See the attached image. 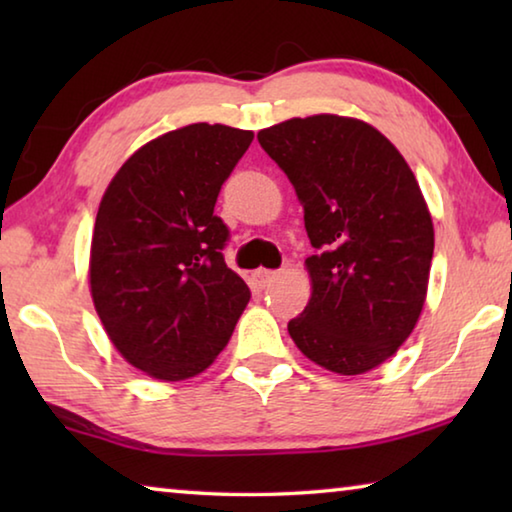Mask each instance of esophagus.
I'll return each instance as SVG.
<instances>
[{"label": "esophagus", "instance_id": "obj_1", "mask_svg": "<svg viewBox=\"0 0 512 512\" xmlns=\"http://www.w3.org/2000/svg\"><path fill=\"white\" fill-rule=\"evenodd\" d=\"M277 273L275 271H266V268H259V271L253 273V284L257 291H262L266 287H271V282L275 280Z\"/></svg>", "mask_w": 512, "mask_h": 512}]
</instances>
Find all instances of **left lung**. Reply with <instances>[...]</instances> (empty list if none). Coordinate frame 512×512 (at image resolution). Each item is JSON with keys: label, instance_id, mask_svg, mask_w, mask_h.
<instances>
[{"label": "left lung", "instance_id": "1", "mask_svg": "<svg viewBox=\"0 0 512 512\" xmlns=\"http://www.w3.org/2000/svg\"><path fill=\"white\" fill-rule=\"evenodd\" d=\"M305 210L318 255L289 334L339 375L377 368L409 339L427 298L433 223L402 153L366 121L314 115L257 133Z\"/></svg>", "mask_w": 512, "mask_h": 512}]
</instances>
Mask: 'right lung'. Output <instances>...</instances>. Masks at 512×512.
<instances>
[{"label":"right lung","instance_id":"add662e5","mask_svg":"<svg viewBox=\"0 0 512 512\" xmlns=\"http://www.w3.org/2000/svg\"><path fill=\"white\" fill-rule=\"evenodd\" d=\"M253 131L189 124L135 151L101 198L90 291L110 341L131 366L162 381L203 372L228 345L250 300L221 250V185Z\"/></svg>","mask_w":512,"mask_h":512}]
</instances>
